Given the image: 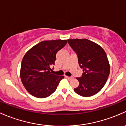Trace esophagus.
Here are the masks:
<instances>
[{"mask_svg":"<svg viewBox=\"0 0 126 126\" xmlns=\"http://www.w3.org/2000/svg\"><path fill=\"white\" fill-rule=\"evenodd\" d=\"M65 78H67V79L72 78V77H70V76H65Z\"/></svg>","mask_w":126,"mask_h":126,"instance_id":"esophagus-1","label":"esophagus"}]
</instances>
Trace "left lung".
Masks as SVG:
<instances>
[{
    "label": "left lung",
    "instance_id": "left-lung-1",
    "mask_svg": "<svg viewBox=\"0 0 126 126\" xmlns=\"http://www.w3.org/2000/svg\"><path fill=\"white\" fill-rule=\"evenodd\" d=\"M76 52L78 63L84 73L76 78L79 84L74 91L84 97L96 94L104 86L110 74V63L107 54L100 45L87 39H68Z\"/></svg>",
    "mask_w": 126,
    "mask_h": 126
}]
</instances>
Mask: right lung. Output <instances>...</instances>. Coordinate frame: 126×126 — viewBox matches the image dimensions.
Listing matches in <instances>:
<instances>
[{
	"instance_id": "1",
	"label": "right lung",
	"mask_w": 126,
	"mask_h": 126,
	"mask_svg": "<svg viewBox=\"0 0 126 126\" xmlns=\"http://www.w3.org/2000/svg\"><path fill=\"white\" fill-rule=\"evenodd\" d=\"M67 40L44 41L31 48L23 58L20 76L27 92L36 98H44L56 90L64 78L52 73L57 52L66 45Z\"/></svg>"
}]
</instances>
